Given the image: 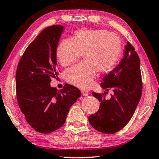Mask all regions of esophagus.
<instances>
[{"instance_id":"esophagus-1","label":"esophagus","mask_w":159,"mask_h":159,"mask_svg":"<svg viewBox=\"0 0 159 159\" xmlns=\"http://www.w3.org/2000/svg\"><path fill=\"white\" fill-rule=\"evenodd\" d=\"M81 93L84 96H87L88 95H89V92L86 91H84V90H83V91H81Z\"/></svg>"}]
</instances>
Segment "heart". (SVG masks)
<instances>
[{
	"mask_svg": "<svg viewBox=\"0 0 159 159\" xmlns=\"http://www.w3.org/2000/svg\"><path fill=\"white\" fill-rule=\"evenodd\" d=\"M121 51V41L116 35L106 30L81 29L72 39L59 43L56 56L61 65L66 67L83 55L84 62L66 70L64 77L68 84L87 89L93 85L96 72L106 73L115 67Z\"/></svg>",
	"mask_w": 159,
	"mask_h": 159,
	"instance_id": "obj_1",
	"label": "heart"
}]
</instances>
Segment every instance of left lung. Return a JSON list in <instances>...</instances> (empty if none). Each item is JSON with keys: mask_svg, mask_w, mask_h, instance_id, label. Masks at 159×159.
I'll use <instances>...</instances> for the list:
<instances>
[{"mask_svg": "<svg viewBox=\"0 0 159 159\" xmlns=\"http://www.w3.org/2000/svg\"><path fill=\"white\" fill-rule=\"evenodd\" d=\"M101 86L106 91L111 89L113 94L107 100L103 93H92L101 103L98 111L89 116V121L97 131L115 134L131 119L142 93L140 59L129 42L125 46L124 57L105 75Z\"/></svg>", "mask_w": 159, "mask_h": 159, "instance_id": "8db88e82", "label": "left lung"}]
</instances>
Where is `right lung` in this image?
I'll use <instances>...</instances> for the list:
<instances>
[{
	"label": "right lung",
	"mask_w": 159,
	"mask_h": 159,
	"mask_svg": "<svg viewBox=\"0 0 159 159\" xmlns=\"http://www.w3.org/2000/svg\"><path fill=\"white\" fill-rule=\"evenodd\" d=\"M63 26L53 25L43 30L25 49L16 75L19 107L33 129L49 134L65 124L69 109L81 96L76 87L67 84L58 91L51 86L56 78V49Z\"/></svg>",
	"instance_id": "add662e5"
}]
</instances>
